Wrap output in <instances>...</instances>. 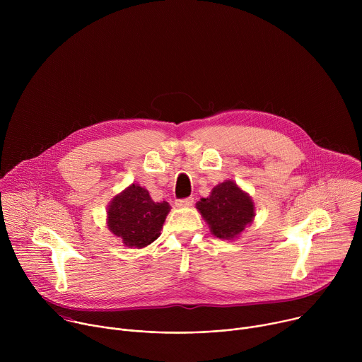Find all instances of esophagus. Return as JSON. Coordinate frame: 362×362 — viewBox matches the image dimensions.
I'll return each mask as SVG.
<instances>
[{"label": "esophagus", "mask_w": 362, "mask_h": 362, "mask_svg": "<svg viewBox=\"0 0 362 362\" xmlns=\"http://www.w3.org/2000/svg\"><path fill=\"white\" fill-rule=\"evenodd\" d=\"M177 208H189V206L193 204V197H186V199H179L175 203Z\"/></svg>", "instance_id": "esophagus-1"}]
</instances>
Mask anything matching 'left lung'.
<instances>
[{"mask_svg": "<svg viewBox=\"0 0 362 362\" xmlns=\"http://www.w3.org/2000/svg\"><path fill=\"white\" fill-rule=\"evenodd\" d=\"M204 222L214 236L219 239H238L255 219V203L249 193L233 180L216 185L208 197L196 203Z\"/></svg>", "mask_w": 362, "mask_h": 362, "instance_id": "left-lung-1", "label": "left lung"}]
</instances>
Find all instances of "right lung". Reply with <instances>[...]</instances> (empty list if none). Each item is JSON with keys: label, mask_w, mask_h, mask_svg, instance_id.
<instances>
[{"label": "right lung", "mask_w": 362, "mask_h": 362, "mask_svg": "<svg viewBox=\"0 0 362 362\" xmlns=\"http://www.w3.org/2000/svg\"><path fill=\"white\" fill-rule=\"evenodd\" d=\"M169 212L168 202H153L147 189L132 183L110 200L106 221L124 246L141 249L160 236Z\"/></svg>", "instance_id": "1"}]
</instances>
